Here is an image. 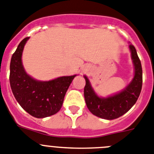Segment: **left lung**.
I'll list each match as a JSON object with an SVG mask.
<instances>
[{"label":"left lung","instance_id":"left-lung-1","mask_svg":"<svg viewBox=\"0 0 154 154\" xmlns=\"http://www.w3.org/2000/svg\"><path fill=\"white\" fill-rule=\"evenodd\" d=\"M132 59L135 66V76L133 81L125 90L107 98L97 97L94 92L88 77L84 94L87 107L92 114L105 119H115L123 116L134 105L140 94L143 85V70L141 62L134 45H129Z\"/></svg>","mask_w":154,"mask_h":154}]
</instances>
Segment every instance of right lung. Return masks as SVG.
I'll return each instance as SVG.
<instances>
[{"label":"right lung","instance_id":"add662e5","mask_svg":"<svg viewBox=\"0 0 154 154\" xmlns=\"http://www.w3.org/2000/svg\"><path fill=\"white\" fill-rule=\"evenodd\" d=\"M29 37L24 38L12 55L10 64V85L21 108L35 118L53 116L60 110L64 96L76 75L50 81H38L25 73L21 54Z\"/></svg>","mask_w":154,"mask_h":154}]
</instances>
